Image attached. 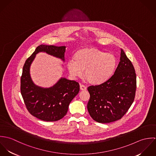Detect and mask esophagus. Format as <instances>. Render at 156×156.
<instances>
[{
  "label": "esophagus",
  "instance_id": "esophagus-1",
  "mask_svg": "<svg viewBox=\"0 0 156 156\" xmlns=\"http://www.w3.org/2000/svg\"><path fill=\"white\" fill-rule=\"evenodd\" d=\"M80 90H86L87 89V88L84 85H80Z\"/></svg>",
  "mask_w": 156,
  "mask_h": 156
}]
</instances>
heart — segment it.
Here are the masks:
<instances>
[{"mask_svg":"<svg viewBox=\"0 0 156 156\" xmlns=\"http://www.w3.org/2000/svg\"><path fill=\"white\" fill-rule=\"evenodd\" d=\"M74 61L67 67L73 77H80L85 71V78L89 83L98 85L108 81L117 66L116 56L95 48L87 47L78 50L74 55Z\"/></svg>","mask_w":156,"mask_h":156,"instance_id":"1","label":"heart"}]
</instances>
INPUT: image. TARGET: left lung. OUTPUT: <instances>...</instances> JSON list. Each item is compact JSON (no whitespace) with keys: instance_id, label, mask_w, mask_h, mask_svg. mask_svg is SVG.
Masks as SVG:
<instances>
[{"instance_id":"8db88e82","label":"left lung","mask_w":156,"mask_h":156,"mask_svg":"<svg viewBox=\"0 0 156 156\" xmlns=\"http://www.w3.org/2000/svg\"><path fill=\"white\" fill-rule=\"evenodd\" d=\"M136 89L135 69L121 49L120 61L111 77L102 84L88 88L90 98L87 108L90 116L100 123L121 119L133 103Z\"/></svg>"}]
</instances>
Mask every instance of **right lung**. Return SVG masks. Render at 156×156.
Segmentation results:
<instances>
[{"label": "right lung", "mask_w": 156, "mask_h": 156, "mask_svg": "<svg viewBox=\"0 0 156 156\" xmlns=\"http://www.w3.org/2000/svg\"><path fill=\"white\" fill-rule=\"evenodd\" d=\"M66 46L40 45L29 57L23 68L20 90L28 112L44 121H56L67 114L71 100L79 92V84L74 80L61 78L53 87L43 88L36 86L29 73L30 66L36 54L40 51L64 61Z\"/></svg>", "instance_id": "obj_1"}]
</instances>
